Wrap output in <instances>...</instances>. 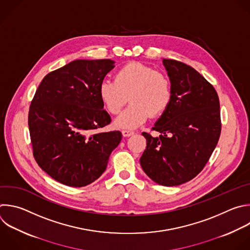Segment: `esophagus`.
Masks as SVG:
<instances>
[{
	"label": "esophagus",
	"mask_w": 250,
	"mask_h": 250,
	"mask_svg": "<svg viewBox=\"0 0 250 250\" xmlns=\"http://www.w3.org/2000/svg\"><path fill=\"white\" fill-rule=\"evenodd\" d=\"M122 133H123L124 137H128V136H131V135L134 134V132L132 130H129V129H124L122 131Z\"/></svg>",
	"instance_id": "obj_1"
}]
</instances>
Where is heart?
<instances>
[{
	"label": "heart",
	"mask_w": 250,
	"mask_h": 250,
	"mask_svg": "<svg viewBox=\"0 0 250 250\" xmlns=\"http://www.w3.org/2000/svg\"><path fill=\"white\" fill-rule=\"evenodd\" d=\"M99 95L107 110L117 115L129 101L131 104L116 119L120 128H136L149 115L156 117L168 108L172 99L170 78L163 72L140 62L121 67L113 79H104Z\"/></svg>",
	"instance_id": "heart-1"
}]
</instances>
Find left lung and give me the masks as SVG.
<instances>
[{"instance_id": "1", "label": "left lung", "mask_w": 250, "mask_h": 250, "mask_svg": "<svg viewBox=\"0 0 250 250\" xmlns=\"http://www.w3.org/2000/svg\"><path fill=\"white\" fill-rule=\"evenodd\" d=\"M172 84V99L153 129L143 132L146 149L140 165L156 184L175 187L189 182L204 168L221 134L220 102L215 88L193 67L163 59Z\"/></svg>"}]
</instances>
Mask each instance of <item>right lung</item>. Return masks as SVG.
<instances>
[{"label":"right lung","mask_w":250,"mask_h":250,"mask_svg":"<svg viewBox=\"0 0 250 250\" xmlns=\"http://www.w3.org/2000/svg\"><path fill=\"white\" fill-rule=\"evenodd\" d=\"M115 61L75 60L48 73L38 86L28 114L33 156L55 181L82 188L105 172L122 132H94L109 125L100 83Z\"/></svg>","instance_id":"add662e5"}]
</instances>
